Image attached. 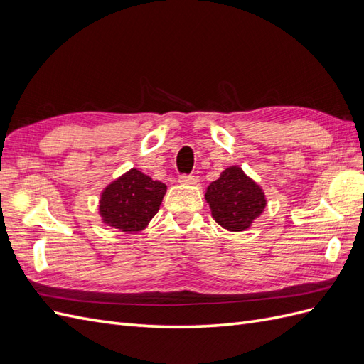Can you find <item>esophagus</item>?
<instances>
[{
	"instance_id": "esophagus-1",
	"label": "esophagus",
	"mask_w": 364,
	"mask_h": 364,
	"mask_svg": "<svg viewBox=\"0 0 364 364\" xmlns=\"http://www.w3.org/2000/svg\"><path fill=\"white\" fill-rule=\"evenodd\" d=\"M179 182L183 185H197L199 183V178H197V176H191V174H182V176H179Z\"/></svg>"
}]
</instances>
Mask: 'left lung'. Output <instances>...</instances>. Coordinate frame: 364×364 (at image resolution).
Instances as JSON below:
<instances>
[{
    "label": "left lung",
    "instance_id": "8db88e82",
    "mask_svg": "<svg viewBox=\"0 0 364 364\" xmlns=\"http://www.w3.org/2000/svg\"><path fill=\"white\" fill-rule=\"evenodd\" d=\"M205 199L213 218L230 232L250 228L267 205L261 186L238 165L226 168L217 181L208 185Z\"/></svg>",
    "mask_w": 364,
    "mask_h": 364
}]
</instances>
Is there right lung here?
<instances>
[{"label": "right lung", "mask_w": 364, "mask_h": 364, "mask_svg": "<svg viewBox=\"0 0 364 364\" xmlns=\"http://www.w3.org/2000/svg\"><path fill=\"white\" fill-rule=\"evenodd\" d=\"M167 185L132 168L109 183L100 196L103 223L121 232H139L156 215Z\"/></svg>", "instance_id": "1"}]
</instances>
